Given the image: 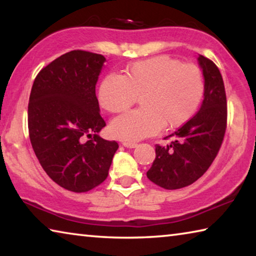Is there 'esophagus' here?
Wrapping results in <instances>:
<instances>
[{
	"mask_svg": "<svg viewBox=\"0 0 256 256\" xmlns=\"http://www.w3.org/2000/svg\"><path fill=\"white\" fill-rule=\"evenodd\" d=\"M123 146H125V148L132 149V148H136L138 144H133V142H123Z\"/></svg>",
	"mask_w": 256,
	"mask_h": 256,
	"instance_id": "34e87169",
	"label": "esophagus"
}]
</instances>
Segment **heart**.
Returning <instances> with one entry per match:
<instances>
[{
	"instance_id": "heart-1",
	"label": "heart",
	"mask_w": 256,
	"mask_h": 256,
	"mask_svg": "<svg viewBox=\"0 0 256 256\" xmlns=\"http://www.w3.org/2000/svg\"><path fill=\"white\" fill-rule=\"evenodd\" d=\"M204 84L200 68L192 63L160 55L133 63L124 76L110 73L98 88L100 106L110 112L128 110L136 97L140 110L112 120V136L138 141L157 133L160 128H178L188 122L202 100Z\"/></svg>"
}]
</instances>
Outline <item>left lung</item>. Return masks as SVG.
Returning <instances> with one entry per match:
<instances>
[{
    "instance_id": "left-lung-1",
    "label": "left lung",
    "mask_w": 256,
    "mask_h": 256,
    "mask_svg": "<svg viewBox=\"0 0 256 256\" xmlns=\"http://www.w3.org/2000/svg\"><path fill=\"white\" fill-rule=\"evenodd\" d=\"M204 78L201 108L170 136L166 146H156V158L146 177L166 190L185 188L198 180L214 162L222 146L227 124V99L222 76L216 64L198 55ZM168 138V136H167Z\"/></svg>"
}]
</instances>
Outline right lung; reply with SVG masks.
I'll list each match as a JSON object with an SVG mask.
<instances>
[{"mask_svg":"<svg viewBox=\"0 0 256 256\" xmlns=\"http://www.w3.org/2000/svg\"><path fill=\"white\" fill-rule=\"evenodd\" d=\"M105 62L100 54L68 52L38 73L30 92L32 149L46 174L72 192H88L102 184L118 149V142L98 134L106 125L96 97Z\"/></svg>","mask_w":256,"mask_h":256,"instance_id":"obj_1","label":"right lung"}]
</instances>
